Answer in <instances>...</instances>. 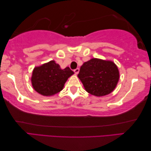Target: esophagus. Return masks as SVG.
Returning <instances> with one entry per match:
<instances>
[{"mask_svg": "<svg viewBox=\"0 0 151 151\" xmlns=\"http://www.w3.org/2000/svg\"><path fill=\"white\" fill-rule=\"evenodd\" d=\"M79 71H80V69L79 68H77V69H76V70H74V72H75L76 74H78Z\"/></svg>", "mask_w": 151, "mask_h": 151, "instance_id": "esophagus-1", "label": "esophagus"}]
</instances>
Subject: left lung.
<instances>
[{"label":"left lung","instance_id":"8db88e82","mask_svg":"<svg viewBox=\"0 0 151 151\" xmlns=\"http://www.w3.org/2000/svg\"><path fill=\"white\" fill-rule=\"evenodd\" d=\"M78 77L86 92L100 97L113 92L119 80L120 73L113 61L92 58L81 66Z\"/></svg>","mask_w":151,"mask_h":151}]
</instances>
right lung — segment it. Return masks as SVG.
<instances>
[{"mask_svg":"<svg viewBox=\"0 0 151 151\" xmlns=\"http://www.w3.org/2000/svg\"><path fill=\"white\" fill-rule=\"evenodd\" d=\"M73 73L69 67L61 69L59 64L51 60L35 67L31 76L32 86L39 94L52 96L63 90L66 81Z\"/></svg>","mask_w":151,"mask_h":151,"instance_id":"right-lung-1","label":"right lung"}]
</instances>
